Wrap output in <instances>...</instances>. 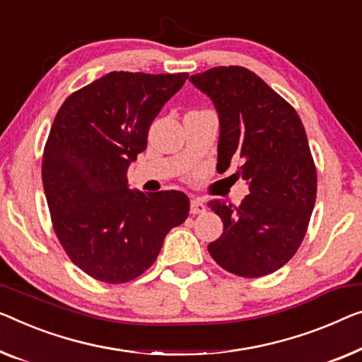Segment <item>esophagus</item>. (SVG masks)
I'll list each match as a JSON object with an SVG mask.
<instances>
[{
	"label": "esophagus",
	"instance_id": "1",
	"mask_svg": "<svg viewBox=\"0 0 362 362\" xmlns=\"http://www.w3.org/2000/svg\"><path fill=\"white\" fill-rule=\"evenodd\" d=\"M206 211V206H204L202 198H193L190 202V213L192 214H202Z\"/></svg>",
	"mask_w": 362,
	"mask_h": 362
}]
</instances>
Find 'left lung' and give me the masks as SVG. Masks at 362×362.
<instances>
[{
  "instance_id": "1",
  "label": "left lung",
  "mask_w": 362,
  "mask_h": 362,
  "mask_svg": "<svg viewBox=\"0 0 362 362\" xmlns=\"http://www.w3.org/2000/svg\"><path fill=\"white\" fill-rule=\"evenodd\" d=\"M219 117L218 172L239 159L249 183L239 206L209 202L224 233L208 245L221 268L265 276L298 252L317 198V170L298 112L250 69L218 66L190 76Z\"/></svg>"
}]
</instances>
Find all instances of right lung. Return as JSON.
<instances>
[{
  "instance_id": "1",
  "label": "right lung",
  "mask_w": 362,
  "mask_h": 362,
  "mask_svg": "<svg viewBox=\"0 0 362 362\" xmlns=\"http://www.w3.org/2000/svg\"><path fill=\"white\" fill-rule=\"evenodd\" d=\"M187 73L112 71L63 102L42 158L55 234L90 278L120 284L153 265L167 233L190 211L182 192L129 190L128 165Z\"/></svg>"
}]
</instances>
